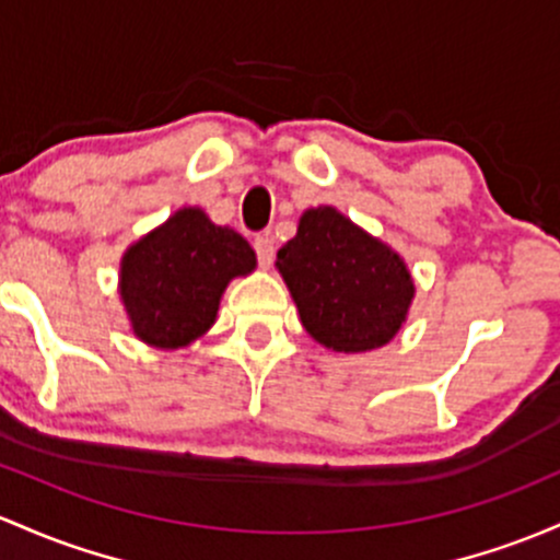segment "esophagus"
<instances>
[{
    "label": "esophagus",
    "mask_w": 560,
    "mask_h": 560,
    "mask_svg": "<svg viewBox=\"0 0 560 560\" xmlns=\"http://www.w3.org/2000/svg\"><path fill=\"white\" fill-rule=\"evenodd\" d=\"M255 252H257V260H260V266L270 268V262H273V255H276L273 238H270L268 233H260V236L255 238Z\"/></svg>",
    "instance_id": "1"
}]
</instances>
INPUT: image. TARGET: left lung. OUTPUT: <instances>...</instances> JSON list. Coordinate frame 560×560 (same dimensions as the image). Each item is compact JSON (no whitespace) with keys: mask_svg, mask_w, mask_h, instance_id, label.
Here are the masks:
<instances>
[{"mask_svg":"<svg viewBox=\"0 0 560 560\" xmlns=\"http://www.w3.org/2000/svg\"><path fill=\"white\" fill-rule=\"evenodd\" d=\"M276 268L303 329L337 353L388 346L415 300L404 257L327 205L300 214L298 233L279 249Z\"/></svg>","mask_w":560,"mask_h":560,"instance_id":"obj_1","label":"left lung"}]
</instances>
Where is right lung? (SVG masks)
<instances>
[{"mask_svg":"<svg viewBox=\"0 0 560 560\" xmlns=\"http://www.w3.org/2000/svg\"><path fill=\"white\" fill-rule=\"evenodd\" d=\"M257 268L255 249L201 207H180L125 249L119 298L132 335L156 350L186 348L218 318L225 287Z\"/></svg>","mask_w":560,"mask_h":560,"instance_id":"add662e5","label":"right lung"}]
</instances>
